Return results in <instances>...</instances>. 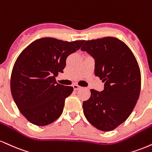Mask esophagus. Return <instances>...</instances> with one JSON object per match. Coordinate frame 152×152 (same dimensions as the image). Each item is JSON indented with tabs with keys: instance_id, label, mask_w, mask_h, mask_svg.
I'll return each instance as SVG.
<instances>
[{
	"instance_id": "obj_1",
	"label": "esophagus",
	"mask_w": 152,
	"mask_h": 152,
	"mask_svg": "<svg viewBox=\"0 0 152 152\" xmlns=\"http://www.w3.org/2000/svg\"><path fill=\"white\" fill-rule=\"evenodd\" d=\"M73 87H74V91H78V89H80L81 88V86H78V85H74L73 86Z\"/></svg>"
}]
</instances>
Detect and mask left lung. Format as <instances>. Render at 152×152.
<instances>
[{
	"instance_id": "8db88e82",
	"label": "left lung",
	"mask_w": 152,
	"mask_h": 152,
	"mask_svg": "<svg viewBox=\"0 0 152 152\" xmlns=\"http://www.w3.org/2000/svg\"><path fill=\"white\" fill-rule=\"evenodd\" d=\"M81 49L95 58V75L104 84L83 101L86 118L98 129L113 130L128 118L140 96L141 73L131 49L113 37L88 40Z\"/></svg>"
}]
</instances>
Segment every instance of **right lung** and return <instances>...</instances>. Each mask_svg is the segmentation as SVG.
I'll return each instance as SVG.
<instances>
[{
	"label": "right lung",
	"mask_w": 152,
	"mask_h": 152,
	"mask_svg": "<svg viewBox=\"0 0 152 152\" xmlns=\"http://www.w3.org/2000/svg\"><path fill=\"white\" fill-rule=\"evenodd\" d=\"M85 40L66 42L52 37L37 39L20 53L12 68L10 90L20 112L31 123L45 126L59 118L74 88L56 83L66 60Z\"/></svg>",
	"instance_id": "obj_1"
}]
</instances>
